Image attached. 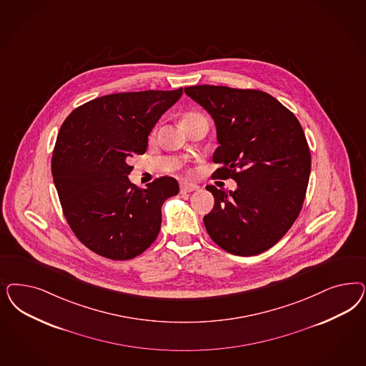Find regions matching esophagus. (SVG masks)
<instances>
[{
  "label": "esophagus",
  "mask_w": 366,
  "mask_h": 366,
  "mask_svg": "<svg viewBox=\"0 0 366 366\" xmlns=\"http://www.w3.org/2000/svg\"><path fill=\"white\" fill-rule=\"evenodd\" d=\"M199 189L198 184H194V183H180V191L182 192H191V191H195V189Z\"/></svg>",
  "instance_id": "1"
}]
</instances>
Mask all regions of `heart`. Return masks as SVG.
<instances>
[{
    "mask_svg": "<svg viewBox=\"0 0 366 366\" xmlns=\"http://www.w3.org/2000/svg\"><path fill=\"white\" fill-rule=\"evenodd\" d=\"M201 117H203L201 113H197V112H189V113H186V114L183 116V121H182V122H189V121H192V119H197V118ZM156 132H157L156 128H154V129L151 132V134H149V139H151V140L154 139V136H156Z\"/></svg>",
    "mask_w": 366,
    "mask_h": 366,
    "instance_id": "1",
    "label": "heart"
}]
</instances>
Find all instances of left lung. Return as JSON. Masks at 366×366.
<instances>
[{
  "label": "left lung",
  "instance_id": "obj_1",
  "mask_svg": "<svg viewBox=\"0 0 366 366\" xmlns=\"http://www.w3.org/2000/svg\"><path fill=\"white\" fill-rule=\"evenodd\" d=\"M184 93L212 116L219 147L214 175L234 191L207 186L214 207L203 222L212 241L236 256H256L290 230L302 210L311 154L292 112L259 90L199 84Z\"/></svg>",
  "mask_w": 366,
  "mask_h": 366
}]
</instances>
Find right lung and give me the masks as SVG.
<instances>
[{"mask_svg": "<svg viewBox=\"0 0 366 366\" xmlns=\"http://www.w3.org/2000/svg\"><path fill=\"white\" fill-rule=\"evenodd\" d=\"M183 89L117 93L74 109L60 127L51 169L63 214L86 248L130 259L154 244L162 206L179 192L174 177L137 189L128 175L132 154L147 151L148 134Z\"/></svg>", "mask_w": 366, "mask_h": 366, "instance_id": "obj_1", "label": "right lung"}]
</instances>
